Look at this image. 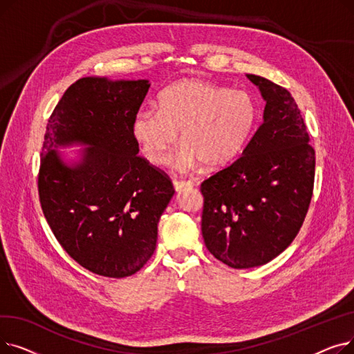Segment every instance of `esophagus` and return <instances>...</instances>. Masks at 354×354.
<instances>
[{
	"instance_id": "obj_1",
	"label": "esophagus",
	"mask_w": 354,
	"mask_h": 354,
	"mask_svg": "<svg viewBox=\"0 0 354 354\" xmlns=\"http://www.w3.org/2000/svg\"><path fill=\"white\" fill-rule=\"evenodd\" d=\"M192 187V182H187V180H174V188L176 192H180L185 188Z\"/></svg>"
}]
</instances>
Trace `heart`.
<instances>
[{"label": "heart", "mask_w": 354, "mask_h": 354, "mask_svg": "<svg viewBox=\"0 0 354 354\" xmlns=\"http://www.w3.org/2000/svg\"><path fill=\"white\" fill-rule=\"evenodd\" d=\"M156 109L139 110L132 135L146 160L163 165L180 132L175 166L180 172L231 163L245 146L257 122V104L245 91L203 80H182L165 88Z\"/></svg>", "instance_id": "1"}]
</instances>
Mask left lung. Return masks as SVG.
I'll use <instances>...</instances> for the list:
<instances>
[{"label":"left lung","mask_w":354,"mask_h":354,"mask_svg":"<svg viewBox=\"0 0 354 354\" xmlns=\"http://www.w3.org/2000/svg\"><path fill=\"white\" fill-rule=\"evenodd\" d=\"M266 100L264 122L232 165L205 179L202 236L231 268L264 266L299 234L314 187L315 152L290 91L247 74Z\"/></svg>","instance_id":"8db88e82"}]
</instances>
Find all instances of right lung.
Here are the masks:
<instances>
[{
    "label": "right lung",
    "instance_id": "obj_1",
    "mask_svg": "<svg viewBox=\"0 0 354 354\" xmlns=\"http://www.w3.org/2000/svg\"><path fill=\"white\" fill-rule=\"evenodd\" d=\"M149 87V80L83 77L66 90L46 127L43 214L74 261L103 277H129L147 263L175 194L169 176L138 155L132 135ZM70 144L89 147L68 165L57 147Z\"/></svg>",
    "mask_w": 354,
    "mask_h": 354
}]
</instances>
